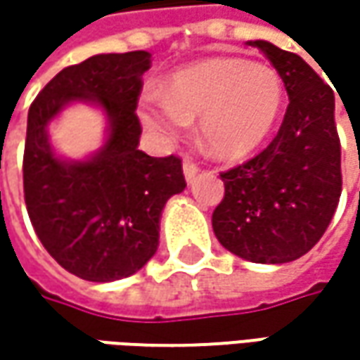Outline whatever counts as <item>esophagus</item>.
<instances>
[{
	"instance_id": "34e87169",
	"label": "esophagus",
	"mask_w": 360,
	"mask_h": 360,
	"mask_svg": "<svg viewBox=\"0 0 360 360\" xmlns=\"http://www.w3.org/2000/svg\"><path fill=\"white\" fill-rule=\"evenodd\" d=\"M198 172H200V164H198V162H194L190 156H186V158H184V176H186L188 182H192Z\"/></svg>"
}]
</instances>
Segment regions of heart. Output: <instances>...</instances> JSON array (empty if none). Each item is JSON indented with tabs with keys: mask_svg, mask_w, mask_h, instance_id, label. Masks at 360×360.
Segmentation results:
<instances>
[{
	"mask_svg": "<svg viewBox=\"0 0 360 360\" xmlns=\"http://www.w3.org/2000/svg\"><path fill=\"white\" fill-rule=\"evenodd\" d=\"M284 82L262 62L212 58L174 74L160 96H146L140 118L150 131L174 140L200 120L204 146L236 160L264 142L281 116Z\"/></svg>",
	"mask_w": 360,
	"mask_h": 360,
	"instance_id": "1",
	"label": "heart"
}]
</instances>
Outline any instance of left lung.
<instances>
[{
    "label": "left lung",
    "mask_w": 360,
    "mask_h": 360,
    "mask_svg": "<svg viewBox=\"0 0 360 360\" xmlns=\"http://www.w3.org/2000/svg\"><path fill=\"white\" fill-rule=\"evenodd\" d=\"M281 74L288 105L278 134L260 154L220 172L224 198L212 229L232 255L283 264L307 255L330 224L342 190L335 94L292 51L256 39Z\"/></svg>",
    "instance_id": "left-lung-1"
}]
</instances>
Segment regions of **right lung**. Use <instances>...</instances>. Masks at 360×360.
I'll return each instance as SVG.
<instances>
[{
  "mask_svg": "<svg viewBox=\"0 0 360 360\" xmlns=\"http://www.w3.org/2000/svg\"><path fill=\"white\" fill-rule=\"evenodd\" d=\"M148 51L100 53L68 65L37 94L27 114L23 198L37 238L68 272L91 283L126 278L158 248L160 214L186 188L182 160L138 150L136 114ZM70 101L102 105L106 146L86 162H62L47 142V122Z\"/></svg>",
  "mask_w": 360,
  "mask_h": 360,
  "instance_id": "add662e5",
  "label": "right lung"
}]
</instances>
